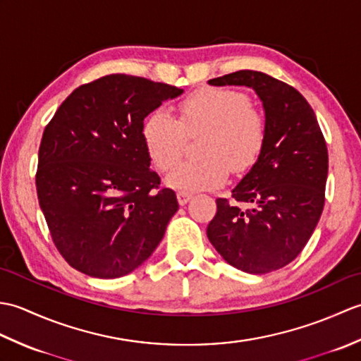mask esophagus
I'll use <instances>...</instances> for the list:
<instances>
[{
    "label": "esophagus",
    "mask_w": 361,
    "mask_h": 361,
    "mask_svg": "<svg viewBox=\"0 0 361 361\" xmlns=\"http://www.w3.org/2000/svg\"><path fill=\"white\" fill-rule=\"evenodd\" d=\"M190 198H192V195H190L189 192H178L176 194V200H178V203L181 204V206H185Z\"/></svg>",
    "instance_id": "obj_1"
}]
</instances>
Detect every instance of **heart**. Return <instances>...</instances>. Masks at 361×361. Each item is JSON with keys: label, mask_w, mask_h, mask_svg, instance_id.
<instances>
[{"label": "heart", "mask_w": 361, "mask_h": 361, "mask_svg": "<svg viewBox=\"0 0 361 361\" xmlns=\"http://www.w3.org/2000/svg\"><path fill=\"white\" fill-rule=\"evenodd\" d=\"M176 121L166 110H155L142 124V142L152 164L167 171L183 155L186 136L204 133L197 153L202 158L172 169L166 183L180 192L214 189L231 171L248 172L262 153L268 122L251 105L247 93L234 88H202L183 99Z\"/></svg>", "instance_id": "obj_1"}]
</instances>
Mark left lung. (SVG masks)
<instances>
[{
	"instance_id": "obj_1",
	"label": "left lung",
	"mask_w": 361,
	"mask_h": 361,
	"mask_svg": "<svg viewBox=\"0 0 361 361\" xmlns=\"http://www.w3.org/2000/svg\"><path fill=\"white\" fill-rule=\"evenodd\" d=\"M211 85L251 87L262 99L268 136L257 163L233 190L217 198L206 234L228 264L252 274L288 265L315 231L326 200L329 153L315 111L288 83L242 70ZM239 202L247 204L240 209Z\"/></svg>"
}]
</instances>
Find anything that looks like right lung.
<instances>
[{"mask_svg":"<svg viewBox=\"0 0 361 361\" xmlns=\"http://www.w3.org/2000/svg\"><path fill=\"white\" fill-rule=\"evenodd\" d=\"M181 88L109 74L68 96L44 127L35 186L52 242L75 270L113 279L147 259L178 209L149 169L144 118Z\"/></svg>","mask_w":361,"mask_h":361,"instance_id":"right-lung-1","label":"right lung"}]
</instances>
